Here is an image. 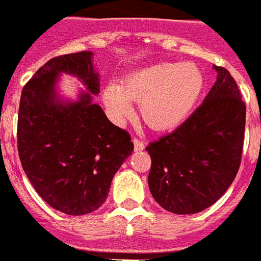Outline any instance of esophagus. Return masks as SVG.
I'll return each instance as SVG.
<instances>
[{
  "instance_id": "esophagus-1",
  "label": "esophagus",
  "mask_w": 261,
  "mask_h": 261,
  "mask_svg": "<svg viewBox=\"0 0 261 261\" xmlns=\"http://www.w3.org/2000/svg\"><path fill=\"white\" fill-rule=\"evenodd\" d=\"M133 146H135V151H143L144 150V143L140 142L139 139H133Z\"/></svg>"
}]
</instances>
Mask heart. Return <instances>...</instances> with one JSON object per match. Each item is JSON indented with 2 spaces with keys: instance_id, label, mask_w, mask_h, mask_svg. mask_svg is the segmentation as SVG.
I'll return each instance as SVG.
<instances>
[{
  "instance_id": "obj_1",
  "label": "heart",
  "mask_w": 261,
  "mask_h": 261,
  "mask_svg": "<svg viewBox=\"0 0 261 261\" xmlns=\"http://www.w3.org/2000/svg\"><path fill=\"white\" fill-rule=\"evenodd\" d=\"M203 74L193 63H155L135 71L103 91V103L117 121L132 113L139 101V114L154 130L179 126L193 111L203 89Z\"/></svg>"
}]
</instances>
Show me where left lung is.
Segmentation results:
<instances>
[{
    "instance_id": "8db88e82",
    "label": "left lung",
    "mask_w": 261,
    "mask_h": 261,
    "mask_svg": "<svg viewBox=\"0 0 261 261\" xmlns=\"http://www.w3.org/2000/svg\"><path fill=\"white\" fill-rule=\"evenodd\" d=\"M213 68L216 82L202 105L179 128L146 147L151 195L176 215L212 206L240 169L246 107L228 70Z\"/></svg>"
}]
</instances>
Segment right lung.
Here are the masks:
<instances>
[{
	"mask_svg": "<svg viewBox=\"0 0 261 261\" xmlns=\"http://www.w3.org/2000/svg\"><path fill=\"white\" fill-rule=\"evenodd\" d=\"M93 52L50 59L27 82L17 117V150L24 173L45 202L70 216L105 203L111 180L133 151L126 130L115 126L93 101L100 92ZM63 73L86 91L75 101L58 93Z\"/></svg>",
	"mask_w": 261,
	"mask_h": 261,
	"instance_id": "obj_1",
	"label": "right lung"
}]
</instances>
